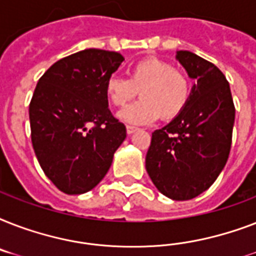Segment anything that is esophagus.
<instances>
[{
    "label": "esophagus",
    "mask_w": 256,
    "mask_h": 256,
    "mask_svg": "<svg viewBox=\"0 0 256 256\" xmlns=\"http://www.w3.org/2000/svg\"><path fill=\"white\" fill-rule=\"evenodd\" d=\"M136 130H138V128H136V126H132V124H128V126H126V132H128V134H132V132H136Z\"/></svg>",
    "instance_id": "esophagus-1"
}]
</instances>
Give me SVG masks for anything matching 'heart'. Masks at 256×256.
<instances>
[{
	"label": "heart",
	"instance_id": "1",
	"mask_svg": "<svg viewBox=\"0 0 256 256\" xmlns=\"http://www.w3.org/2000/svg\"><path fill=\"white\" fill-rule=\"evenodd\" d=\"M140 92L142 100L120 112L132 124H150L158 118L171 120L186 108L191 82L186 73L160 58H146L128 70V78L112 76L104 82V94L116 108H124Z\"/></svg>",
	"mask_w": 256,
	"mask_h": 256
}]
</instances>
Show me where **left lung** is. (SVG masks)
<instances>
[{
	"label": "left lung",
	"instance_id": "1",
	"mask_svg": "<svg viewBox=\"0 0 256 256\" xmlns=\"http://www.w3.org/2000/svg\"><path fill=\"white\" fill-rule=\"evenodd\" d=\"M176 58L196 84L186 108L152 132L146 170L168 198L188 200L206 191L226 164L235 106L230 85L214 64L187 50Z\"/></svg>",
	"mask_w": 256,
	"mask_h": 256
}]
</instances>
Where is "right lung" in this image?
<instances>
[{"label":"right lung","instance_id":"right-lung-1","mask_svg":"<svg viewBox=\"0 0 256 256\" xmlns=\"http://www.w3.org/2000/svg\"><path fill=\"white\" fill-rule=\"evenodd\" d=\"M122 61L116 52L82 50L50 66L36 86L29 104L32 144L45 175L65 194L94 188L126 138L104 94V82Z\"/></svg>","mask_w":256,"mask_h":256}]
</instances>
